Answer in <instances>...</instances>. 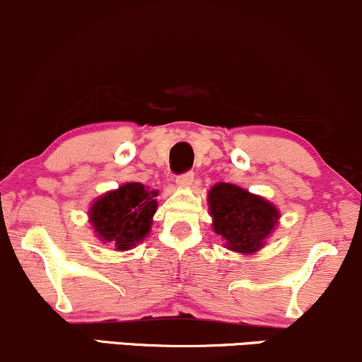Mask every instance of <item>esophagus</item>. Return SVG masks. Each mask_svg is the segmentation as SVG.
Returning a JSON list of instances; mask_svg holds the SVG:
<instances>
[{
  "label": "esophagus",
  "instance_id": "1",
  "mask_svg": "<svg viewBox=\"0 0 362 362\" xmlns=\"http://www.w3.org/2000/svg\"><path fill=\"white\" fill-rule=\"evenodd\" d=\"M193 180H194L193 171L180 174V176L176 177V186H180V188H189V186L193 185Z\"/></svg>",
  "mask_w": 362,
  "mask_h": 362
}]
</instances>
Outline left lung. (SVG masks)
Instances as JSON below:
<instances>
[{
	"mask_svg": "<svg viewBox=\"0 0 362 362\" xmlns=\"http://www.w3.org/2000/svg\"><path fill=\"white\" fill-rule=\"evenodd\" d=\"M213 230L236 253H255L274 231L280 213L262 196L230 182H218L208 193Z\"/></svg>",
	"mask_w": 362,
	"mask_h": 362,
	"instance_id": "8db88e82",
	"label": "left lung"
}]
</instances>
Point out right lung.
I'll list each match as a JSON object with an SVG mask.
<instances>
[{"label": "right lung", "mask_w": 362, "mask_h": 362, "mask_svg": "<svg viewBox=\"0 0 362 362\" xmlns=\"http://www.w3.org/2000/svg\"><path fill=\"white\" fill-rule=\"evenodd\" d=\"M156 196L158 191H149L141 182H126L97 198L88 209L97 238L119 252L141 243L153 225Z\"/></svg>", "instance_id": "1"}]
</instances>
